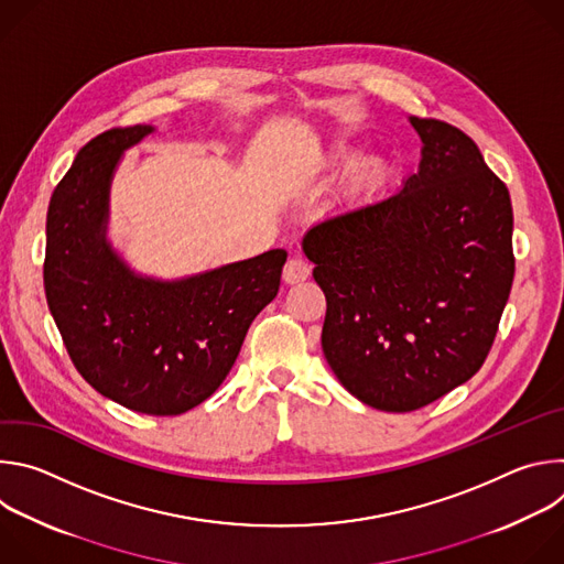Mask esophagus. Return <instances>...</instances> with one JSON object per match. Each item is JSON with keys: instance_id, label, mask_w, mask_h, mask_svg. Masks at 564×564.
Instances as JSON below:
<instances>
[{"instance_id": "esophagus-1", "label": "esophagus", "mask_w": 564, "mask_h": 564, "mask_svg": "<svg viewBox=\"0 0 564 564\" xmlns=\"http://www.w3.org/2000/svg\"><path fill=\"white\" fill-rule=\"evenodd\" d=\"M310 276V265L307 261H303L301 257H292L288 259V263L283 265V281L294 285V283H301Z\"/></svg>"}]
</instances>
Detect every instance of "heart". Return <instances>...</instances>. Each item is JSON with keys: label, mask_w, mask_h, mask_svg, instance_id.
I'll return each mask as SVG.
<instances>
[{"label": "heart", "mask_w": 564, "mask_h": 564, "mask_svg": "<svg viewBox=\"0 0 564 564\" xmlns=\"http://www.w3.org/2000/svg\"><path fill=\"white\" fill-rule=\"evenodd\" d=\"M335 155H337V158H344L346 151H337ZM355 176H357L359 183H375V181H379V176H381V163H379L377 158H368V160H364V163L355 170Z\"/></svg>", "instance_id": "b5f03b06"}]
</instances>
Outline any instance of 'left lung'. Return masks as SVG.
Listing matches in <instances>:
<instances>
[{
  "mask_svg": "<svg viewBox=\"0 0 564 564\" xmlns=\"http://www.w3.org/2000/svg\"><path fill=\"white\" fill-rule=\"evenodd\" d=\"M409 120L422 138L417 174L301 243L328 303L321 348L333 372L388 413L417 411L481 368L516 272L507 185L457 127Z\"/></svg>",
  "mask_w": 564,
  "mask_h": 564,
  "instance_id": "1",
  "label": "left lung"
}]
</instances>
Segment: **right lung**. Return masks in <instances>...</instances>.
Returning <instances> with one entry per match:
<instances>
[{"mask_svg":"<svg viewBox=\"0 0 564 564\" xmlns=\"http://www.w3.org/2000/svg\"><path fill=\"white\" fill-rule=\"evenodd\" d=\"M151 124L111 129L77 151L46 214L44 290L70 361L100 394L144 415H181L229 375L254 316L276 296L285 250L163 281L107 238L122 153Z\"/></svg>","mask_w":564,"mask_h":564,"instance_id":"add662e5","label":"right lung"}]
</instances>
